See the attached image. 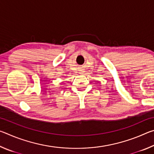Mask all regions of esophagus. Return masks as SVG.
<instances>
[{
  "instance_id": "esophagus-1",
  "label": "esophagus",
  "mask_w": 154,
  "mask_h": 154,
  "mask_svg": "<svg viewBox=\"0 0 154 154\" xmlns=\"http://www.w3.org/2000/svg\"><path fill=\"white\" fill-rule=\"evenodd\" d=\"M79 73H80V74H83V72L82 71L81 72H79Z\"/></svg>"
}]
</instances>
